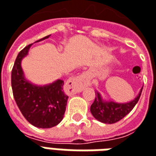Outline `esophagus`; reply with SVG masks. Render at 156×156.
Here are the masks:
<instances>
[{"label":"esophagus","instance_id":"34e87169","mask_svg":"<svg viewBox=\"0 0 156 156\" xmlns=\"http://www.w3.org/2000/svg\"><path fill=\"white\" fill-rule=\"evenodd\" d=\"M89 73L87 72L83 73L80 76H78V78H76L73 80V83H77L79 87H83V86L86 85L87 83H89Z\"/></svg>","mask_w":156,"mask_h":156}]
</instances>
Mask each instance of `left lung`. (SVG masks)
<instances>
[{
  "label": "left lung",
  "mask_w": 156,
  "mask_h": 156,
  "mask_svg": "<svg viewBox=\"0 0 156 156\" xmlns=\"http://www.w3.org/2000/svg\"><path fill=\"white\" fill-rule=\"evenodd\" d=\"M142 89L139 95L128 103H116L113 101H104L99 92H95V99L90 106V112L94 117L104 123L112 124L122 120L131 112L138 103Z\"/></svg>",
  "instance_id": "8db88e82"
}]
</instances>
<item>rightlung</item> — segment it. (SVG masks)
I'll use <instances>...</instances> for the list:
<instances>
[{"instance_id":"right-lung-1","label":"right lung","mask_w":156,"mask_h":156,"mask_svg":"<svg viewBox=\"0 0 156 156\" xmlns=\"http://www.w3.org/2000/svg\"><path fill=\"white\" fill-rule=\"evenodd\" d=\"M30 46L29 44L23 48L14 62L12 70V93L20 112L29 123L40 128H50L63 119L68 96L63 90V80L58 79L48 85L37 86L24 78L21 61L27 55Z\"/></svg>"}]
</instances>
